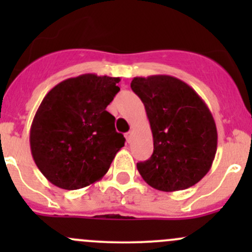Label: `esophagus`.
I'll return each mask as SVG.
<instances>
[{
	"label": "esophagus",
	"mask_w": 252,
	"mask_h": 252,
	"mask_svg": "<svg viewBox=\"0 0 252 252\" xmlns=\"http://www.w3.org/2000/svg\"><path fill=\"white\" fill-rule=\"evenodd\" d=\"M126 142H128V144H130L131 142V131H129V133L126 134Z\"/></svg>",
	"instance_id": "obj_1"
}]
</instances>
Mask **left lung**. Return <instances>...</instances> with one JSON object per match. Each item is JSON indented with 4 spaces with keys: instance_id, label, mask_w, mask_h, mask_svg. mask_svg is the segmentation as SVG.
<instances>
[{
    "instance_id": "obj_1",
    "label": "left lung",
    "mask_w": 252,
    "mask_h": 252,
    "mask_svg": "<svg viewBox=\"0 0 252 252\" xmlns=\"http://www.w3.org/2000/svg\"><path fill=\"white\" fill-rule=\"evenodd\" d=\"M130 86L144 103L154 138L152 156L136 163L142 179L167 192L199 183L217 151V128L205 101L171 75L136 77Z\"/></svg>"
}]
</instances>
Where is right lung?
<instances>
[{"label":"right lung","instance_id":"obj_1","mask_svg":"<svg viewBox=\"0 0 252 252\" xmlns=\"http://www.w3.org/2000/svg\"><path fill=\"white\" fill-rule=\"evenodd\" d=\"M119 78L88 73L65 79L40 103L30 128V150L50 183L77 190L100 180L124 146L106 107Z\"/></svg>","mask_w":252,"mask_h":252}]
</instances>
